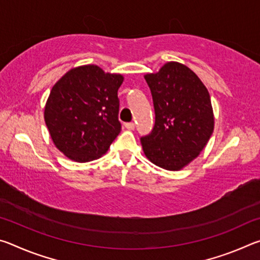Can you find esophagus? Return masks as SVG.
Listing matches in <instances>:
<instances>
[{
	"instance_id": "esophagus-1",
	"label": "esophagus",
	"mask_w": 260,
	"mask_h": 260,
	"mask_svg": "<svg viewBox=\"0 0 260 260\" xmlns=\"http://www.w3.org/2000/svg\"><path fill=\"white\" fill-rule=\"evenodd\" d=\"M125 127H126L127 129H134L135 128V124H134V122H126Z\"/></svg>"
}]
</instances>
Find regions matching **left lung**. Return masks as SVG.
Wrapping results in <instances>:
<instances>
[{"label": "left lung", "instance_id": "8db88e82", "mask_svg": "<svg viewBox=\"0 0 260 260\" xmlns=\"http://www.w3.org/2000/svg\"><path fill=\"white\" fill-rule=\"evenodd\" d=\"M144 79L152 95L155 126L141 138L143 151L161 169L181 170L200 155L213 133L209 91L190 69L177 61Z\"/></svg>", "mask_w": 260, "mask_h": 260}]
</instances>
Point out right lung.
Wrapping results in <instances>:
<instances>
[{"label": "right lung", "instance_id": "1", "mask_svg": "<svg viewBox=\"0 0 260 260\" xmlns=\"http://www.w3.org/2000/svg\"><path fill=\"white\" fill-rule=\"evenodd\" d=\"M124 78L96 65L70 70L55 83L45 120L55 146L79 162L98 159L121 131L118 89Z\"/></svg>", "mask_w": 260, "mask_h": 260}]
</instances>
